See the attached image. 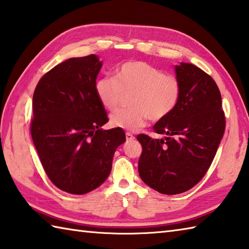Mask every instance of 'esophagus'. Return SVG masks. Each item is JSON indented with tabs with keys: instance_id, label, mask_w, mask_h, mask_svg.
<instances>
[{
	"instance_id": "1",
	"label": "esophagus",
	"mask_w": 249,
	"mask_h": 249,
	"mask_svg": "<svg viewBox=\"0 0 249 249\" xmlns=\"http://www.w3.org/2000/svg\"><path fill=\"white\" fill-rule=\"evenodd\" d=\"M135 139V136L130 133H126V140L127 141H133Z\"/></svg>"
}]
</instances>
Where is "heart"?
<instances>
[{
    "instance_id": "b5f03b06",
    "label": "heart",
    "mask_w": 249,
    "mask_h": 249,
    "mask_svg": "<svg viewBox=\"0 0 249 249\" xmlns=\"http://www.w3.org/2000/svg\"><path fill=\"white\" fill-rule=\"evenodd\" d=\"M95 91L107 110L114 111L124 96L133 94L129 110L116 111L110 116L115 128L137 130L147 124L148 119L158 122L166 118L180 98V83L177 77L143 61H128L115 70L114 79L102 76L96 81Z\"/></svg>"
}]
</instances>
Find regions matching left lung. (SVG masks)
<instances>
[{
  "instance_id": "1",
  "label": "left lung",
  "mask_w": 249,
  "mask_h": 249,
  "mask_svg": "<svg viewBox=\"0 0 249 249\" xmlns=\"http://www.w3.org/2000/svg\"><path fill=\"white\" fill-rule=\"evenodd\" d=\"M180 83L176 108L153 126L164 139L138 135L139 176L163 194H179L205 176L225 134L226 119L216 82L192 63L175 66Z\"/></svg>"
}]
</instances>
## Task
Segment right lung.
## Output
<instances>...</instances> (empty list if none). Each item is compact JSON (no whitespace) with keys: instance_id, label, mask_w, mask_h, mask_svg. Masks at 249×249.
Here are the masks:
<instances>
[{"instance_id":"add662e5","label":"right lung","mask_w":249,"mask_h":249,"mask_svg":"<svg viewBox=\"0 0 249 249\" xmlns=\"http://www.w3.org/2000/svg\"><path fill=\"white\" fill-rule=\"evenodd\" d=\"M102 61L96 55L70 58L38 81L32 99L31 136L43 168L57 188L89 193L111 173L123 129H102L108 122L95 91Z\"/></svg>"}]
</instances>
